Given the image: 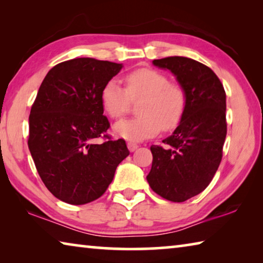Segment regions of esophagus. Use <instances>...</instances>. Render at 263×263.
<instances>
[{"label": "esophagus", "instance_id": "esophagus-1", "mask_svg": "<svg viewBox=\"0 0 263 263\" xmlns=\"http://www.w3.org/2000/svg\"><path fill=\"white\" fill-rule=\"evenodd\" d=\"M127 148L130 152H135V151L138 148V145L136 144V142L130 141V142H127Z\"/></svg>", "mask_w": 263, "mask_h": 263}]
</instances>
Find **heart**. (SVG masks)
Returning <instances> with one entry per match:
<instances>
[{"label": "heart", "instance_id": "b5f03b06", "mask_svg": "<svg viewBox=\"0 0 263 263\" xmlns=\"http://www.w3.org/2000/svg\"><path fill=\"white\" fill-rule=\"evenodd\" d=\"M101 104L112 119L123 117L130 108V100L139 101L138 117L122 121L114 126L119 138L140 141L158 135L160 128L173 130L184 114L186 97L180 84L169 82L167 75L151 68H140L125 77V89L116 80L106 82L101 90Z\"/></svg>", "mask_w": 263, "mask_h": 263}]
</instances>
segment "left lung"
<instances>
[{
	"mask_svg": "<svg viewBox=\"0 0 263 263\" xmlns=\"http://www.w3.org/2000/svg\"><path fill=\"white\" fill-rule=\"evenodd\" d=\"M184 89L186 104L179 125L162 142L151 146V188L171 202H184L206 188L222 157L226 138V94L211 68L190 58L153 60Z\"/></svg>",
	"mask_w": 263,
	"mask_h": 263,
	"instance_id": "obj_1",
	"label": "left lung"
}]
</instances>
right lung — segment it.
<instances>
[{"label": "right lung", "instance_id": "obj_1", "mask_svg": "<svg viewBox=\"0 0 263 263\" xmlns=\"http://www.w3.org/2000/svg\"><path fill=\"white\" fill-rule=\"evenodd\" d=\"M123 64L78 58L44 79L29 117V149L46 188L60 201L82 205L105 193L130 152L125 140L105 135L101 90ZM108 140L96 144V137Z\"/></svg>", "mask_w": 263, "mask_h": 263}]
</instances>
